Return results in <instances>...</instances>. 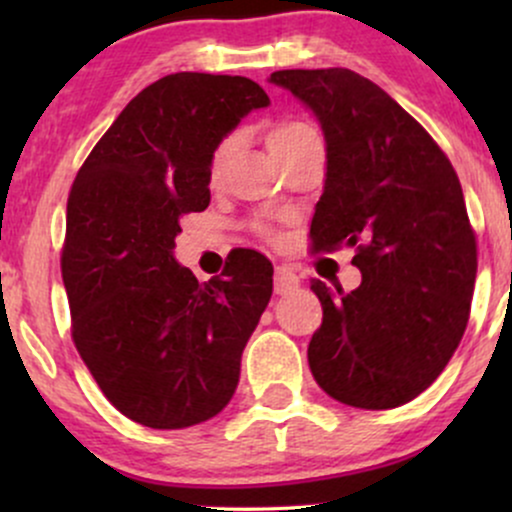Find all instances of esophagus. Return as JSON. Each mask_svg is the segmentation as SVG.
I'll list each match as a JSON object with an SVG mask.
<instances>
[{
	"mask_svg": "<svg viewBox=\"0 0 512 512\" xmlns=\"http://www.w3.org/2000/svg\"><path fill=\"white\" fill-rule=\"evenodd\" d=\"M298 286H301V279H298V274L293 272L291 267L279 264V267L274 269V291L279 293V296H286V293L296 291Z\"/></svg>",
	"mask_w": 512,
	"mask_h": 512,
	"instance_id": "1",
	"label": "esophagus"
}]
</instances>
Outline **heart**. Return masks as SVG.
Returning <instances> with one entry per match:
<instances>
[{
  "mask_svg": "<svg viewBox=\"0 0 512 512\" xmlns=\"http://www.w3.org/2000/svg\"><path fill=\"white\" fill-rule=\"evenodd\" d=\"M313 134H317V132L313 129V125H308V122L296 120V117H284V120L274 122V125L269 127L267 144H269V149H272V154L276 158H281L286 151H291L293 146L301 144L303 139L313 137ZM233 144H236V139L233 137L221 139V142L216 144L214 154H211V163H209V175L214 180L219 178V175L223 173V168H226V161H228V156H231Z\"/></svg>",
  "mask_w": 512,
  "mask_h": 512,
  "instance_id": "obj_1",
  "label": "heart"
}]
</instances>
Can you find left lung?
Returning <instances> with one entry per match:
<instances>
[{"mask_svg":"<svg viewBox=\"0 0 512 512\" xmlns=\"http://www.w3.org/2000/svg\"><path fill=\"white\" fill-rule=\"evenodd\" d=\"M320 120L325 192L313 252L354 248L358 289L310 279L322 325L308 346L317 385L358 409H395L448 366L472 308L477 233L460 178L419 122L351 69H281Z\"/></svg>","mask_w":512,"mask_h":512,"instance_id":"obj_1","label":"left lung"}]
</instances>
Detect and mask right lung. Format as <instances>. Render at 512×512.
I'll use <instances>...</instances> for the list:
<instances>
[{
	"mask_svg": "<svg viewBox=\"0 0 512 512\" xmlns=\"http://www.w3.org/2000/svg\"><path fill=\"white\" fill-rule=\"evenodd\" d=\"M267 103L245 76H163L127 103L72 182L60 264L74 346L108 402L142 426L202 424L238 387L272 262L240 250L199 284L173 248L182 216L209 207L216 144Z\"/></svg>",
	"mask_w": 512,
	"mask_h": 512,
	"instance_id": "right-lung-1",
	"label": "right lung"
}]
</instances>
